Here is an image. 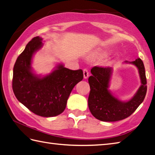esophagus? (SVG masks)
I'll return each instance as SVG.
<instances>
[{
    "instance_id": "obj_1",
    "label": "esophagus",
    "mask_w": 155,
    "mask_h": 155,
    "mask_svg": "<svg viewBox=\"0 0 155 155\" xmlns=\"http://www.w3.org/2000/svg\"><path fill=\"white\" fill-rule=\"evenodd\" d=\"M83 74H84V78L85 79H87L89 76V72H88V70L87 69H84L83 70Z\"/></svg>"
}]
</instances>
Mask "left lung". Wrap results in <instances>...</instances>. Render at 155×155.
Here are the masks:
<instances>
[{"label":"left lung","mask_w":155,"mask_h":155,"mask_svg":"<svg viewBox=\"0 0 155 155\" xmlns=\"http://www.w3.org/2000/svg\"><path fill=\"white\" fill-rule=\"evenodd\" d=\"M129 63L138 68L141 86L133 97L128 102L119 100L108 90L112 68L95 66L91 69L92 75L88 78L90 87L88 106L91 114L97 120L104 122L121 120L130 116L143 102L147 90L144 64L140 58Z\"/></svg>","instance_id":"1"}]
</instances>
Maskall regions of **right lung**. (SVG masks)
<instances>
[{
	"label": "right lung",
	"instance_id": "right-lung-1",
	"mask_svg": "<svg viewBox=\"0 0 155 155\" xmlns=\"http://www.w3.org/2000/svg\"><path fill=\"white\" fill-rule=\"evenodd\" d=\"M39 36L27 43L13 68L12 90L17 99L30 111L43 117H53L64 111L71 90L83 80L81 69L71 70L59 64L44 77L31 69L33 54L43 46Z\"/></svg>",
	"mask_w": 155,
	"mask_h": 155
}]
</instances>
